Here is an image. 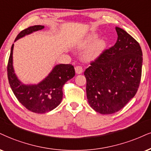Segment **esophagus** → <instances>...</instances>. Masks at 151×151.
Masks as SVG:
<instances>
[{
    "mask_svg": "<svg viewBox=\"0 0 151 151\" xmlns=\"http://www.w3.org/2000/svg\"><path fill=\"white\" fill-rule=\"evenodd\" d=\"M75 70H76V73L77 74H81L83 71V67L81 66H76L75 67Z\"/></svg>",
    "mask_w": 151,
    "mask_h": 151,
    "instance_id": "34e87169",
    "label": "esophagus"
}]
</instances>
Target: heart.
<instances>
[{"label": "heart", "mask_w": 151, "mask_h": 151, "mask_svg": "<svg viewBox=\"0 0 151 151\" xmlns=\"http://www.w3.org/2000/svg\"><path fill=\"white\" fill-rule=\"evenodd\" d=\"M98 38V35L96 33H92L87 38L86 40L83 42V46H89L92 45L91 47L89 48L87 51L85 57L89 60H92V59H96L99 56L101 55L103 50L106 47V42L104 40H99L96 41Z\"/></svg>", "instance_id": "b5f03b06"}]
</instances>
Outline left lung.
I'll list each match as a JSON object with an SVG mask.
<instances>
[{"label":"left lung","instance_id":"left-lung-1","mask_svg":"<svg viewBox=\"0 0 151 151\" xmlns=\"http://www.w3.org/2000/svg\"><path fill=\"white\" fill-rule=\"evenodd\" d=\"M118 40L104 50L85 70L88 103L96 112L112 114L135 96L141 82L143 55L140 45L121 28Z\"/></svg>","mask_w":151,"mask_h":151}]
</instances>
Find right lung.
<instances>
[{"label":"right lung","mask_w":151,"mask_h":151,"mask_svg":"<svg viewBox=\"0 0 151 151\" xmlns=\"http://www.w3.org/2000/svg\"><path fill=\"white\" fill-rule=\"evenodd\" d=\"M44 26L36 25L28 27L20 32L15 38L16 41L34 31L44 29ZM7 63V78L13 93L18 101L29 111L36 113L49 112L58 106L63 97V86L68 80L75 76V69L71 64L57 65L46 78L38 85H23L17 78L12 66V51Z\"/></svg>","instance_id":"right-lung-1"}]
</instances>
